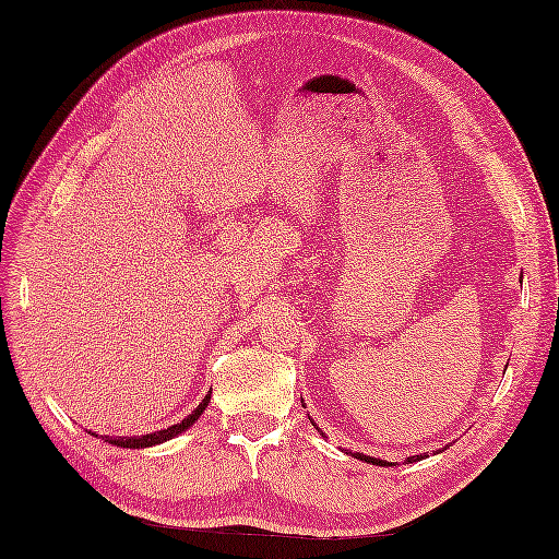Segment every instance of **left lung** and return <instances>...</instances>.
Segmentation results:
<instances>
[{"label": "left lung", "instance_id": "left-lung-1", "mask_svg": "<svg viewBox=\"0 0 559 559\" xmlns=\"http://www.w3.org/2000/svg\"><path fill=\"white\" fill-rule=\"evenodd\" d=\"M353 457H357V460H361V462H367V464H376V466H393V462H385V460H379V457L361 455V452H355ZM424 457H428L426 452H424V455H417V457H407V462H417V460H424Z\"/></svg>", "mask_w": 559, "mask_h": 559}]
</instances>
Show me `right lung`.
<instances>
[{
	"instance_id": "1",
	"label": "right lung",
	"mask_w": 559,
	"mask_h": 559,
	"mask_svg": "<svg viewBox=\"0 0 559 559\" xmlns=\"http://www.w3.org/2000/svg\"><path fill=\"white\" fill-rule=\"evenodd\" d=\"M210 397H212V391H210V395H204V400L200 402L198 407H194V412L192 414H188V417L180 421V424H174V426H168V428H162V431H154V433H145V436H131V438H109V436H104V443H111V445H116V448H152V445H159V443H166V440H171V438H176V436H180L183 431H188V428L200 419V414L206 409V405H210ZM93 436H97V433H93Z\"/></svg>"
}]
</instances>
